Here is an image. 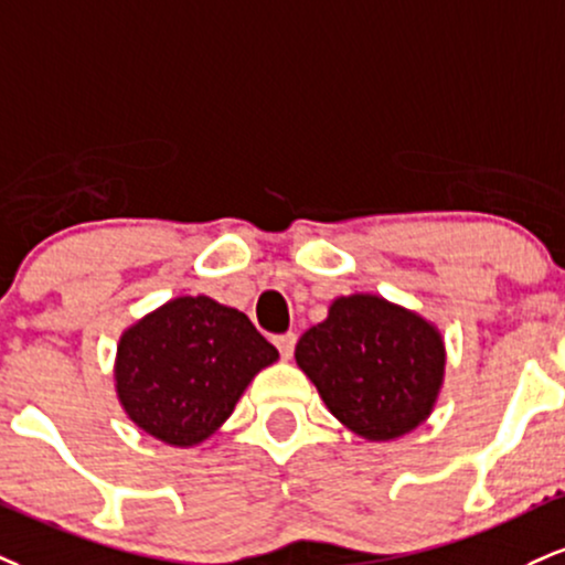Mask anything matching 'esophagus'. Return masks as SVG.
<instances>
[{
	"label": "esophagus",
	"instance_id": "esophagus-1",
	"mask_svg": "<svg viewBox=\"0 0 565 565\" xmlns=\"http://www.w3.org/2000/svg\"><path fill=\"white\" fill-rule=\"evenodd\" d=\"M274 344L284 358H291V352H295V344H297V334H291V331H287V334H278L274 337Z\"/></svg>",
	"mask_w": 565,
	"mask_h": 565
}]
</instances>
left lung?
Here are the masks:
<instances>
[{"instance_id":"obj_1","label":"left lung","mask_w":565,"mask_h":565,"mask_svg":"<svg viewBox=\"0 0 565 565\" xmlns=\"http://www.w3.org/2000/svg\"><path fill=\"white\" fill-rule=\"evenodd\" d=\"M295 358L326 407L371 441L424 424L445 379L437 326L376 295L331 302L326 321L300 337Z\"/></svg>"}]
</instances>
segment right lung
Here are the masks:
<instances>
[{"mask_svg": "<svg viewBox=\"0 0 565 565\" xmlns=\"http://www.w3.org/2000/svg\"><path fill=\"white\" fill-rule=\"evenodd\" d=\"M278 350L247 316L210 297H175L124 331L118 399L139 429L173 447L205 441Z\"/></svg>", "mask_w": 565, "mask_h": 565, "instance_id": "right-lung-1", "label": "right lung"}]
</instances>
